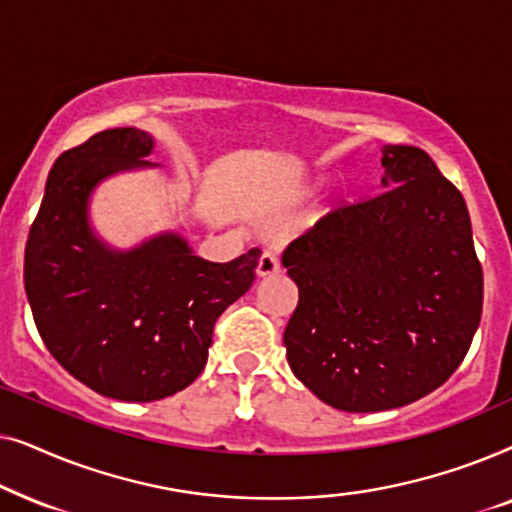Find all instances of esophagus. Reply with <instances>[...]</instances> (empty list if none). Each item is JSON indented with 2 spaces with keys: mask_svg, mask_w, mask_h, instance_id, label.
Here are the masks:
<instances>
[{
  "mask_svg": "<svg viewBox=\"0 0 512 512\" xmlns=\"http://www.w3.org/2000/svg\"><path fill=\"white\" fill-rule=\"evenodd\" d=\"M279 268H282V263H279L277 254H272V251H263V256L258 258L256 275L258 277H272V275H277Z\"/></svg>",
  "mask_w": 512,
  "mask_h": 512,
  "instance_id": "1",
  "label": "esophagus"
}]
</instances>
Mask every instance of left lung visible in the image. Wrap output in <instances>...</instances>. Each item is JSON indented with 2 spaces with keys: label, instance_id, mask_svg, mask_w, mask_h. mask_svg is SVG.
Segmentation results:
<instances>
[{
  "label": "left lung",
  "instance_id": "8db88e82",
  "mask_svg": "<svg viewBox=\"0 0 512 512\" xmlns=\"http://www.w3.org/2000/svg\"><path fill=\"white\" fill-rule=\"evenodd\" d=\"M382 167L384 193L335 209L282 256L298 286L286 359L345 412L401 408L438 389L482 314L464 195L417 146H382Z\"/></svg>",
  "mask_w": 512,
  "mask_h": 512
}]
</instances>
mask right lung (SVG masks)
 <instances>
[{
  "label": "right lung",
  "mask_w": 512,
  "mask_h": 512,
  "mask_svg": "<svg viewBox=\"0 0 512 512\" xmlns=\"http://www.w3.org/2000/svg\"><path fill=\"white\" fill-rule=\"evenodd\" d=\"M153 137L97 132L55 160L25 247V293L55 361L97 394L149 403L186 389L207 363L216 319L249 291L261 249L230 263L195 256L179 233L116 249L95 233L90 198L144 160Z\"/></svg>",
  "instance_id": "add662e5"
}]
</instances>
